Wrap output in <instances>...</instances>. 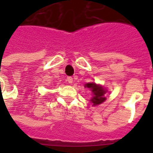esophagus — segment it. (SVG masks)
Here are the masks:
<instances>
[{"label": "esophagus", "instance_id": "34e87169", "mask_svg": "<svg viewBox=\"0 0 153 153\" xmlns=\"http://www.w3.org/2000/svg\"><path fill=\"white\" fill-rule=\"evenodd\" d=\"M67 81L69 83H73V78L72 77H68L67 78Z\"/></svg>", "mask_w": 153, "mask_h": 153}]
</instances>
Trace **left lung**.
<instances>
[{"instance_id": "1", "label": "left lung", "mask_w": 153, "mask_h": 153, "mask_svg": "<svg viewBox=\"0 0 153 153\" xmlns=\"http://www.w3.org/2000/svg\"><path fill=\"white\" fill-rule=\"evenodd\" d=\"M85 88H89L92 91L93 97L91 98L90 102L93 103V106H97L101 103L106 101L105 94L106 93V90L101 85L96 84L95 83H88L84 85Z\"/></svg>"}]
</instances>
